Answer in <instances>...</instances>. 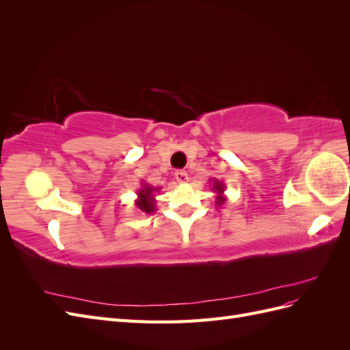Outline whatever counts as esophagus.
<instances>
[{"mask_svg":"<svg viewBox=\"0 0 350 350\" xmlns=\"http://www.w3.org/2000/svg\"><path fill=\"white\" fill-rule=\"evenodd\" d=\"M175 179L179 184H185L188 181V174L185 171H176L175 172Z\"/></svg>","mask_w":350,"mask_h":350,"instance_id":"esophagus-1","label":"esophagus"}]
</instances>
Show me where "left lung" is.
Instances as JSON below:
<instances>
[{"instance_id": "left-lung-1", "label": "left lung", "mask_w": 350, "mask_h": 350, "mask_svg": "<svg viewBox=\"0 0 350 350\" xmlns=\"http://www.w3.org/2000/svg\"><path fill=\"white\" fill-rule=\"evenodd\" d=\"M208 181L211 183V191H213L215 196V204L216 206H224V203L226 201V196H225V185L224 183H220L217 178H210Z\"/></svg>"}]
</instances>
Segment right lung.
Here are the masks:
<instances>
[{
    "mask_svg": "<svg viewBox=\"0 0 350 350\" xmlns=\"http://www.w3.org/2000/svg\"><path fill=\"white\" fill-rule=\"evenodd\" d=\"M161 187H152L147 183H142V187L139 191H137V200H135V206L139 207L144 213H153L156 211V198L154 193H159Z\"/></svg>",
    "mask_w": 350,
    "mask_h": 350,
    "instance_id": "1",
    "label": "right lung"
}]
</instances>
